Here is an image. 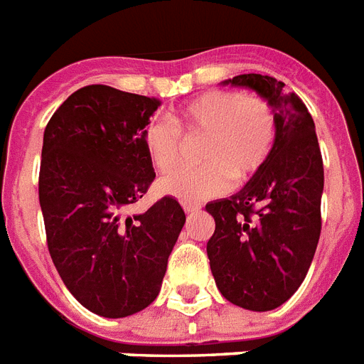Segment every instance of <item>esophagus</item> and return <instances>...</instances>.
<instances>
[{
  "instance_id": "34e87169",
  "label": "esophagus",
  "mask_w": 364,
  "mask_h": 364,
  "mask_svg": "<svg viewBox=\"0 0 364 364\" xmlns=\"http://www.w3.org/2000/svg\"><path fill=\"white\" fill-rule=\"evenodd\" d=\"M183 210H185V213H187V215H194V213H198L200 208L198 205H193V204H183Z\"/></svg>"
}]
</instances>
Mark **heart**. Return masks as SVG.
I'll return each mask as SVG.
<instances>
[{
	"instance_id": "b5f03b06",
	"label": "heart",
	"mask_w": 364,
	"mask_h": 364,
	"mask_svg": "<svg viewBox=\"0 0 364 364\" xmlns=\"http://www.w3.org/2000/svg\"><path fill=\"white\" fill-rule=\"evenodd\" d=\"M173 122L151 121L143 147L159 171L181 159L183 136H205L198 168H181L160 181V191L183 202H200L227 193L230 179L247 181L268 162L276 141L274 111L262 98L234 90H208L173 113Z\"/></svg>"
}]
</instances>
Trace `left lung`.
I'll return each instance as SVG.
<instances>
[{"label":"left lung","mask_w":364,"mask_h":364,"mask_svg":"<svg viewBox=\"0 0 364 364\" xmlns=\"http://www.w3.org/2000/svg\"><path fill=\"white\" fill-rule=\"evenodd\" d=\"M221 85L247 88L268 102L276 141L268 162L238 193L213 200L208 259L217 289L243 310L270 311L304 282L321 234L323 159L304 102L274 77L245 73Z\"/></svg>","instance_id":"left-lung-1"}]
</instances>
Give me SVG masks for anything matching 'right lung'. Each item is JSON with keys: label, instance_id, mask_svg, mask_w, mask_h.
<instances>
[{"label": "right lung", "instance_id": "right-lung-1", "mask_svg": "<svg viewBox=\"0 0 364 364\" xmlns=\"http://www.w3.org/2000/svg\"><path fill=\"white\" fill-rule=\"evenodd\" d=\"M160 100L79 88L43 134L39 204L48 253L70 293L102 317H128L160 293L185 225L176 198L124 215L154 179L143 130Z\"/></svg>", "mask_w": 364, "mask_h": 364}]
</instances>
